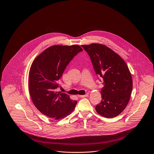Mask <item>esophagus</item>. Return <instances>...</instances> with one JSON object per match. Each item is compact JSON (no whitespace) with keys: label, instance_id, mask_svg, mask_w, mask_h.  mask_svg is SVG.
<instances>
[{"label":"esophagus","instance_id":"obj_1","mask_svg":"<svg viewBox=\"0 0 154 154\" xmlns=\"http://www.w3.org/2000/svg\"><path fill=\"white\" fill-rule=\"evenodd\" d=\"M87 96H88V94H84V95H79V97H82V98L87 97Z\"/></svg>","mask_w":154,"mask_h":154}]
</instances>
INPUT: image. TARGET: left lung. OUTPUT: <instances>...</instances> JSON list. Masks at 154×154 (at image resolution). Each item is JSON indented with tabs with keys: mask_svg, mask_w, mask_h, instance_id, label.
Segmentation results:
<instances>
[{
	"mask_svg": "<svg viewBox=\"0 0 154 154\" xmlns=\"http://www.w3.org/2000/svg\"><path fill=\"white\" fill-rule=\"evenodd\" d=\"M90 57L98 79L103 81L101 102L95 109L100 115L113 118L123 112L128 104L133 89L129 69L123 59L104 45H83Z\"/></svg>",
	"mask_w": 154,
	"mask_h": 154,
	"instance_id": "1",
	"label": "left lung"
}]
</instances>
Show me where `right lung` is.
<instances>
[{"mask_svg":"<svg viewBox=\"0 0 154 154\" xmlns=\"http://www.w3.org/2000/svg\"><path fill=\"white\" fill-rule=\"evenodd\" d=\"M82 51L77 45H54L32 62L29 72V93L35 106L44 115L60 120L74 110L77 101L71 100L65 93L57 92V89L66 66Z\"/></svg>","mask_w":154,"mask_h":154,"instance_id":"1","label":"right lung"}]
</instances>
